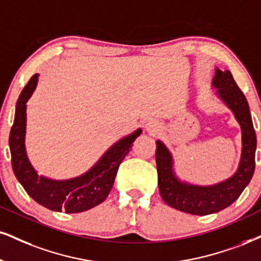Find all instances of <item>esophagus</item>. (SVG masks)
Wrapping results in <instances>:
<instances>
[{
	"mask_svg": "<svg viewBox=\"0 0 261 261\" xmlns=\"http://www.w3.org/2000/svg\"><path fill=\"white\" fill-rule=\"evenodd\" d=\"M146 129L150 132V133H155L156 130H159V123L156 121H149L146 123Z\"/></svg>",
	"mask_w": 261,
	"mask_h": 261,
	"instance_id": "1",
	"label": "esophagus"
}]
</instances>
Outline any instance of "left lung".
<instances>
[{
  "instance_id": "1",
  "label": "left lung",
  "mask_w": 261,
  "mask_h": 261,
  "mask_svg": "<svg viewBox=\"0 0 261 261\" xmlns=\"http://www.w3.org/2000/svg\"><path fill=\"white\" fill-rule=\"evenodd\" d=\"M217 95L231 111L241 125L242 153L239 168L229 179L214 185L202 186L181 181L173 168V156L161 140L156 141V166L161 197L169 207L194 215L217 213L232 204L252 179L255 168L256 136L249 105L246 96L234 82L229 70L215 67L212 81Z\"/></svg>"
}]
</instances>
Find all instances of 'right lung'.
<instances>
[{
  "label": "right lung",
  "mask_w": 261,
  "mask_h": 261,
  "mask_svg": "<svg viewBox=\"0 0 261 261\" xmlns=\"http://www.w3.org/2000/svg\"><path fill=\"white\" fill-rule=\"evenodd\" d=\"M38 73L24 87L15 106L14 123L9 134V149L13 172L28 195L38 204L54 212L81 213L105 201L114 185L122 160L132 149V144L141 134V128L122 138L101 159L82 175L66 180H54L38 175L29 161L25 149L27 102L36 89Z\"/></svg>",
  "instance_id": "1"
}]
</instances>
